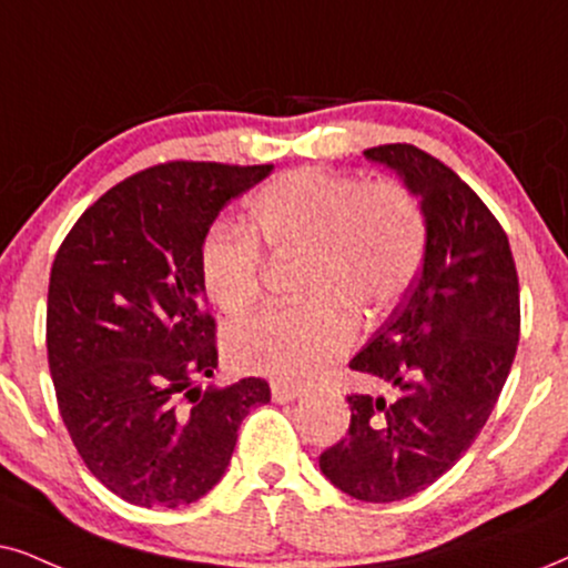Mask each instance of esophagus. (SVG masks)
<instances>
[{
  "instance_id": "1",
  "label": "esophagus",
  "mask_w": 568,
  "mask_h": 568,
  "mask_svg": "<svg viewBox=\"0 0 568 568\" xmlns=\"http://www.w3.org/2000/svg\"><path fill=\"white\" fill-rule=\"evenodd\" d=\"M304 387L301 385H293V383H283V379H275L272 383V398L277 400V404H288L293 398H301L304 396Z\"/></svg>"
}]
</instances>
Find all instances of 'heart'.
Listing matches in <instances>:
<instances>
[{
    "instance_id": "obj_1",
    "label": "heart",
    "mask_w": 568,
    "mask_h": 568,
    "mask_svg": "<svg viewBox=\"0 0 568 568\" xmlns=\"http://www.w3.org/2000/svg\"><path fill=\"white\" fill-rule=\"evenodd\" d=\"M251 227L272 256H304V304L233 322L225 354L251 375L306 379L356 337V312L377 314L404 293L425 256V217L404 189L364 185L325 170H291L251 199ZM243 227L214 225L199 272L220 312L241 314L262 293V251Z\"/></svg>"
}]
</instances>
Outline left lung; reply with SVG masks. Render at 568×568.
I'll list each match as a JSON object with an SVG mask.
<instances>
[{"label":"left lung","instance_id":"1","mask_svg":"<svg viewBox=\"0 0 568 568\" xmlns=\"http://www.w3.org/2000/svg\"><path fill=\"white\" fill-rule=\"evenodd\" d=\"M364 156L419 199L425 262L348 364L387 393L348 396V437L320 469L351 498L393 504L440 479L485 427L519 343V277L504 227L454 170L412 143Z\"/></svg>","mask_w":568,"mask_h":568}]
</instances>
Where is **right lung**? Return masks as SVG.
I'll list each match as a JSON object with an SVG mask.
<instances>
[{"label": "right lung", "instance_id": "add662e5", "mask_svg": "<svg viewBox=\"0 0 568 568\" xmlns=\"http://www.w3.org/2000/svg\"><path fill=\"white\" fill-rule=\"evenodd\" d=\"M272 164L168 162L118 183L62 241L47 301L49 372L93 477L143 508L189 506L231 464L260 377L201 390L217 369L199 254L227 201Z\"/></svg>", "mask_w": 568, "mask_h": 568}]
</instances>
